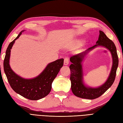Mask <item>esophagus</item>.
I'll return each mask as SVG.
<instances>
[{
  "mask_svg": "<svg viewBox=\"0 0 123 123\" xmlns=\"http://www.w3.org/2000/svg\"><path fill=\"white\" fill-rule=\"evenodd\" d=\"M69 62V59L67 58H65L64 59V65H68Z\"/></svg>",
  "mask_w": 123,
  "mask_h": 123,
  "instance_id": "34e87169",
  "label": "esophagus"
}]
</instances>
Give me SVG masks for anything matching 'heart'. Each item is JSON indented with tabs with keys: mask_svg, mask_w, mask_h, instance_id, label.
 I'll return each instance as SVG.
<instances>
[{
	"mask_svg": "<svg viewBox=\"0 0 123 123\" xmlns=\"http://www.w3.org/2000/svg\"><path fill=\"white\" fill-rule=\"evenodd\" d=\"M81 42V41H80V42Z\"/></svg>",
	"mask_w": 123,
	"mask_h": 123,
	"instance_id": "1",
	"label": "heart"
}]
</instances>
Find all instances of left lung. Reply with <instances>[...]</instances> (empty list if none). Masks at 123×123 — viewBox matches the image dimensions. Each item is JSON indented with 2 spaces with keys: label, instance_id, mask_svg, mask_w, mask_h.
<instances>
[{
  "label": "left lung",
  "instance_id": "1",
  "mask_svg": "<svg viewBox=\"0 0 123 123\" xmlns=\"http://www.w3.org/2000/svg\"><path fill=\"white\" fill-rule=\"evenodd\" d=\"M95 45L88 48L85 52L74 55L70 58V62H72V64L69 66L71 71V87L73 93L79 98L89 99L98 98L112 86L115 80L118 65V58L116 47L112 41L108 38L105 33L102 31H99L98 39ZM98 46L105 47L111 51L112 55L113 62L110 76L106 82L98 87L92 88L86 86L83 82V72L81 62L86 54Z\"/></svg>",
  "mask_w": 123,
  "mask_h": 123
}]
</instances>
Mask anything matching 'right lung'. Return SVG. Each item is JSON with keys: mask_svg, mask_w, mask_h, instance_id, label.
I'll return each mask as SVG.
<instances>
[{"mask_svg": "<svg viewBox=\"0 0 123 123\" xmlns=\"http://www.w3.org/2000/svg\"><path fill=\"white\" fill-rule=\"evenodd\" d=\"M24 31H21L17 37L10 43L6 51L3 68L9 83L15 92L29 99L38 100L45 97L50 92L52 83L63 66L64 59H59L49 63L39 75L33 79H25L18 75L10 67V52L15 41Z\"/></svg>", "mask_w": 123, "mask_h": 123, "instance_id": "obj_1", "label": "right lung"}]
</instances>
